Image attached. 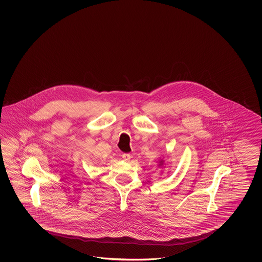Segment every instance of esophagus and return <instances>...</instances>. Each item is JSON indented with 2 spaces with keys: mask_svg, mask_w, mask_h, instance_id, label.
Returning <instances> with one entry per match:
<instances>
[{
  "mask_svg": "<svg viewBox=\"0 0 262 262\" xmlns=\"http://www.w3.org/2000/svg\"><path fill=\"white\" fill-rule=\"evenodd\" d=\"M122 159L124 160V161H129L130 159V154H122Z\"/></svg>",
  "mask_w": 262,
  "mask_h": 262,
  "instance_id": "obj_1",
  "label": "esophagus"
}]
</instances>
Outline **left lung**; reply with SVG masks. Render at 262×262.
I'll return each mask as SVG.
<instances>
[{"label": "left lung", "instance_id": "obj_1", "mask_svg": "<svg viewBox=\"0 0 262 262\" xmlns=\"http://www.w3.org/2000/svg\"><path fill=\"white\" fill-rule=\"evenodd\" d=\"M164 162H165V161H164V160H163V159L159 160V163H158V166H163V165H164Z\"/></svg>", "mask_w": 262, "mask_h": 262}]
</instances>
